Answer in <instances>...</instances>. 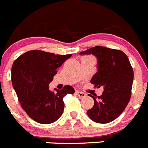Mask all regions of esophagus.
Wrapping results in <instances>:
<instances>
[{
    "mask_svg": "<svg viewBox=\"0 0 148 148\" xmlns=\"http://www.w3.org/2000/svg\"><path fill=\"white\" fill-rule=\"evenodd\" d=\"M76 94L81 98H84L86 97V93L83 92H80V91H76Z\"/></svg>",
    "mask_w": 148,
    "mask_h": 148,
    "instance_id": "obj_1",
    "label": "esophagus"
}]
</instances>
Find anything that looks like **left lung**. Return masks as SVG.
I'll return each instance as SVG.
<instances>
[{
  "instance_id": "1",
  "label": "left lung",
  "mask_w": 148,
  "mask_h": 148,
  "mask_svg": "<svg viewBox=\"0 0 148 148\" xmlns=\"http://www.w3.org/2000/svg\"><path fill=\"white\" fill-rule=\"evenodd\" d=\"M81 55L92 54L97 57L98 72L90 82L94 87H104L101 95L88 94L94 106L87 112L92 121L106 124L122 113L130 101L133 81V70L125 53L119 49L96 46L81 52Z\"/></svg>"
}]
</instances>
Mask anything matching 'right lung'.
Listing matches in <instances>:
<instances>
[{
	"instance_id": "right-lung-1",
	"label": "right lung",
	"mask_w": 148,
	"mask_h": 148,
	"mask_svg": "<svg viewBox=\"0 0 148 148\" xmlns=\"http://www.w3.org/2000/svg\"><path fill=\"white\" fill-rule=\"evenodd\" d=\"M72 54L56 55L42 50H30L20 56L12 66V83L21 108L30 118L40 124H50L62 115L63 98L75 90L66 85L53 92L49 84L57 69Z\"/></svg>"
}]
</instances>
